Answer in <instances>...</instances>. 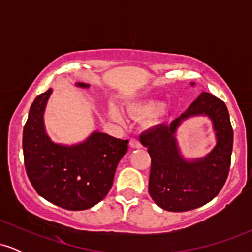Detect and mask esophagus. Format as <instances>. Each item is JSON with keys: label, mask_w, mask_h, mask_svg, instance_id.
I'll list each match as a JSON object with an SVG mask.
<instances>
[{"label": "esophagus", "mask_w": 252, "mask_h": 252, "mask_svg": "<svg viewBox=\"0 0 252 252\" xmlns=\"http://www.w3.org/2000/svg\"><path fill=\"white\" fill-rule=\"evenodd\" d=\"M129 144L131 148H141V147H142V144H141V142L137 140V138H131Z\"/></svg>", "instance_id": "34e87169"}]
</instances>
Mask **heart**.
Listing matches in <instances>:
<instances>
[{"mask_svg": "<svg viewBox=\"0 0 252 252\" xmlns=\"http://www.w3.org/2000/svg\"><path fill=\"white\" fill-rule=\"evenodd\" d=\"M131 109L135 112L141 115H147V116H154V115H160L163 112L162 104H160L156 100H143V102H138L131 106ZM112 116L117 120L121 118V112L116 108L111 109Z\"/></svg>", "mask_w": 252, "mask_h": 252, "instance_id": "obj_1", "label": "heart"}]
</instances>
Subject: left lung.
Listing matches in <instances>:
<instances>
[{
	"instance_id": "obj_1",
	"label": "left lung",
	"mask_w": 252,
	"mask_h": 252,
	"mask_svg": "<svg viewBox=\"0 0 252 252\" xmlns=\"http://www.w3.org/2000/svg\"><path fill=\"white\" fill-rule=\"evenodd\" d=\"M199 114L211 118L217 144L205 158L185 160L176 143V130L182 120ZM140 141L152 158L149 194L161 209L169 212L198 209L221 190L230 170L233 130L226 105L219 98L202 92L180 117L169 126L160 124L147 130Z\"/></svg>"
}]
</instances>
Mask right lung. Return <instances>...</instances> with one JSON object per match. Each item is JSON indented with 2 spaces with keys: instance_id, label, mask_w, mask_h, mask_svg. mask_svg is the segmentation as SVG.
I'll list each match as a JSON object with an SVG mask.
<instances>
[{
  "instance_id": "right-lung-1",
  "label": "right lung",
  "mask_w": 252,
  "mask_h": 252,
  "mask_svg": "<svg viewBox=\"0 0 252 252\" xmlns=\"http://www.w3.org/2000/svg\"><path fill=\"white\" fill-rule=\"evenodd\" d=\"M77 85L89 88L84 83ZM51 94L48 89L34 99L24 126L26 172L37 194L47 201L65 210H88L109 193L129 141L94 131L86 141L71 147L52 142L43 126Z\"/></svg>"
}]
</instances>
